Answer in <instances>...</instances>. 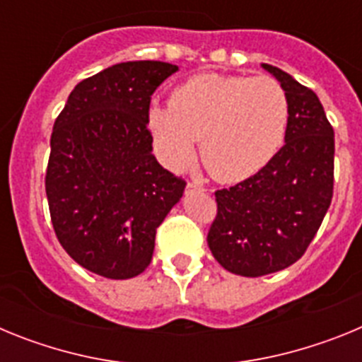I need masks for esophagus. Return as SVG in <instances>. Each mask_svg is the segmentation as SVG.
<instances>
[{"instance_id": "1", "label": "esophagus", "mask_w": 362, "mask_h": 362, "mask_svg": "<svg viewBox=\"0 0 362 362\" xmlns=\"http://www.w3.org/2000/svg\"><path fill=\"white\" fill-rule=\"evenodd\" d=\"M187 192H204V188L197 183H188L187 185Z\"/></svg>"}]
</instances>
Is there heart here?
Listing matches in <instances>:
<instances>
[{
	"mask_svg": "<svg viewBox=\"0 0 362 362\" xmlns=\"http://www.w3.org/2000/svg\"><path fill=\"white\" fill-rule=\"evenodd\" d=\"M146 127L163 165L181 172L196 159L210 174L238 183L276 158L288 127V99L272 78L199 74L175 86L170 107L153 103Z\"/></svg>",
	"mask_w": 362,
	"mask_h": 362,
	"instance_id": "1",
	"label": "heart"
}]
</instances>
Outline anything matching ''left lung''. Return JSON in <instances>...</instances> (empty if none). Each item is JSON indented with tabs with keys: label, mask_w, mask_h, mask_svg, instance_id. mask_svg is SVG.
<instances>
[{
	"label": "left lung",
	"mask_w": 362,
	"mask_h": 362,
	"mask_svg": "<svg viewBox=\"0 0 362 362\" xmlns=\"http://www.w3.org/2000/svg\"><path fill=\"white\" fill-rule=\"evenodd\" d=\"M288 99L284 145L263 170L216 192L210 250L225 270L259 277L303 257L334 196V129L315 92L263 63Z\"/></svg>",
	"instance_id": "left-lung-1"
}]
</instances>
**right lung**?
I'll list each match as a JSON object with an SVG mask.
<instances>
[{"instance_id": "1", "label": "right lung", "mask_w": 362, "mask_h": 362, "mask_svg": "<svg viewBox=\"0 0 362 362\" xmlns=\"http://www.w3.org/2000/svg\"><path fill=\"white\" fill-rule=\"evenodd\" d=\"M177 66L127 62L74 86L54 123L45 177L54 232L66 254L108 279L150 264L156 230L187 183L153 158L150 99Z\"/></svg>"}]
</instances>
